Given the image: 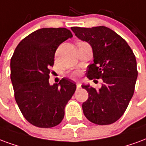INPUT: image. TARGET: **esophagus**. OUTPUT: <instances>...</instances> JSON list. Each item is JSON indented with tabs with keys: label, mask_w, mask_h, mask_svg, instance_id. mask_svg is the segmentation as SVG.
Masks as SVG:
<instances>
[{
	"label": "esophagus",
	"mask_w": 146,
	"mask_h": 146,
	"mask_svg": "<svg viewBox=\"0 0 146 146\" xmlns=\"http://www.w3.org/2000/svg\"><path fill=\"white\" fill-rule=\"evenodd\" d=\"M76 86H77V89H80L81 88V83L80 82H76Z\"/></svg>",
	"instance_id": "esophagus-1"
}]
</instances>
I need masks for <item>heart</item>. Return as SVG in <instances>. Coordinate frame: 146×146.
I'll return each mask as SVG.
<instances>
[{"label": "heart", "mask_w": 146, "mask_h": 146, "mask_svg": "<svg viewBox=\"0 0 146 146\" xmlns=\"http://www.w3.org/2000/svg\"><path fill=\"white\" fill-rule=\"evenodd\" d=\"M78 75H79V72H74L73 74H72V76H73L74 78L78 77Z\"/></svg>", "instance_id": "obj_1"}]
</instances>
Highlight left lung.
Listing matches in <instances>:
<instances>
[{
  "mask_svg": "<svg viewBox=\"0 0 146 146\" xmlns=\"http://www.w3.org/2000/svg\"><path fill=\"white\" fill-rule=\"evenodd\" d=\"M71 29L92 46L93 64L88 66L87 78L104 82L99 90L89 84L82 86L89 93L82 104L84 114L96 124H113L124 114L134 94L138 77L135 56L127 42L106 26Z\"/></svg>",
  "mask_w": 146,
  "mask_h": 146,
  "instance_id": "1",
  "label": "left lung"
}]
</instances>
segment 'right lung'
Here are the masks:
<instances>
[{"label": "right lung", "instance_id": "obj_1", "mask_svg": "<svg viewBox=\"0 0 146 146\" xmlns=\"http://www.w3.org/2000/svg\"><path fill=\"white\" fill-rule=\"evenodd\" d=\"M73 35L65 28H42L24 38L11 59V80L22 115L34 126L52 127L62 121L76 85L64 78L50 85L57 47Z\"/></svg>", "mask_w": 146, "mask_h": 146}]
</instances>
